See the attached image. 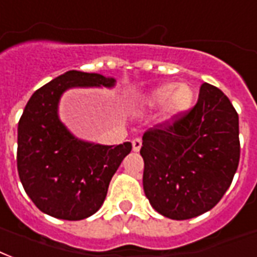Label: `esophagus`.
<instances>
[{
	"instance_id": "obj_1",
	"label": "esophagus",
	"mask_w": 257,
	"mask_h": 257,
	"mask_svg": "<svg viewBox=\"0 0 257 257\" xmlns=\"http://www.w3.org/2000/svg\"><path fill=\"white\" fill-rule=\"evenodd\" d=\"M132 148H134V151H136V153L140 151V148H142V139H134L132 140Z\"/></svg>"
}]
</instances>
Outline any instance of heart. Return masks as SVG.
<instances>
[{"label": "heart", "instance_id": "obj_1", "mask_svg": "<svg viewBox=\"0 0 257 257\" xmlns=\"http://www.w3.org/2000/svg\"><path fill=\"white\" fill-rule=\"evenodd\" d=\"M195 99V91L188 84H163L148 95L146 103L151 107L166 103V114L169 117L184 113L192 106Z\"/></svg>", "mask_w": 257, "mask_h": 257}]
</instances>
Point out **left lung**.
Returning a JSON list of instances; mask_svg holds the SVG:
<instances>
[{"label": "left lung", "mask_w": 257, "mask_h": 257, "mask_svg": "<svg viewBox=\"0 0 257 257\" xmlns=\"http://www.w3.org/2000/svg\"><path fill=\"white\" fill-rule=\"evenodd\" d=\"M238 114L219 88L203 83L197 103L143 135V188L166 218L191 219L219 203L240 162Z\"/></svg>", "instance_id": "left-lung-1"}]
</instances>
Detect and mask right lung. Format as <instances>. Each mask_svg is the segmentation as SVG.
Segmentation results:
<instances>
[{"mask_svg": "<svg viewBox=\"0 0 257 257\" xmlns=\"http://www.w3.org/2000/svg\"><path fill=\"white\" fill-rule=\"evenodd\" d=\"M113 77L69 70L37 90L17 126V172L34 204L58 219L88 218L103 204L109 184L132 144L100 146L77 140L57 115L70 87H111Z\"/></svg>", "mask_w": 257, "mask_h": 257, "instance_id": "1", "label": "right lung"}]
</instances>
